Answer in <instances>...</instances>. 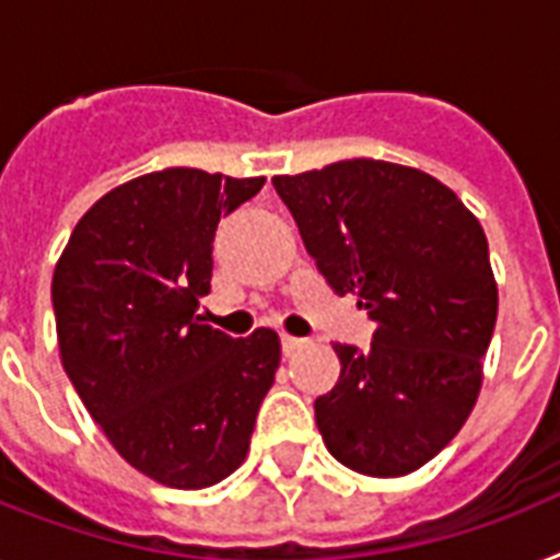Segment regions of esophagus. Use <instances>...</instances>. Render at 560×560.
<instances>
[{"label": "esophagus", "mask_w": 560, "mask_h": 560, "mask_svg": "<svg viewBox=\"0 0 560 560\" xmlns=\"http://www.w3.org/2000/svg\"><path fill=\"white\" fill-rule=\"evenodd\" d=\"M302 346H305V340H302V337H290V334H281V351H284L288 358L296 349H302Z\"/></svg>", "instance_id": "obj_1"}]
</instances>
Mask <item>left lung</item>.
I'll return each instance as SVG.
<instances>
[{"label": "left lung", "instance_id": "obj_1", "mask_svg": "<svg viewBox=\"0 0 560 560\" xmlns=\"http://www.w3.org/2000/svg\"><path fill=\"white\" fill-rule=\"evenodd\" d=\"M307 255L358 296L372 346L337 342L340 381L314 404L325 447L366 477H404L459 433L482 386L497 284L479 220L424 171L342 160L272 177Z\"/></svg>", "mask_w": 560, "mask_h": 560}]
</instances>
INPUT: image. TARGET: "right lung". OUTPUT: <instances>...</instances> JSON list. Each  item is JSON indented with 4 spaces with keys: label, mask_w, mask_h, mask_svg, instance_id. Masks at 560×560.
<instances>
[{
    "label": "right lung",
    "mask_w": 560,
    "mask_h": 560,
    "mask_svg": "<svg viewBox=\"0 0 560 560\" xmlns=\"http://www.w3.org/2000/svg\"><path fill=\"white\" fill-rule=\"evenodd\" d=\"M165 168L104 194L55 267L60 360L113 447L168 488L214 486L244 462L276 381L279 334L235 340L202 325L218 220L261 191Z\"/></svg>",
    "instance_id": "obj_1"
}]
</instances>
